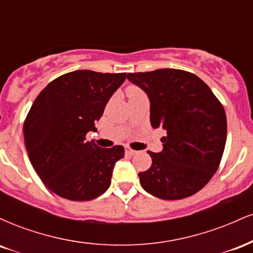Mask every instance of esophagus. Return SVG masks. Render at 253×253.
I'll return each instance as SVG.
<instances>
[{
    "mask_svg": "<svg viewBox=\"0 0 253 253\" xmlns=\"http://www.w3.org/2000/svg\"><path fill=\"white\" fill-rule=\"evenodd\" d=\"M126 152L128 153V155L133 156V155H136V153H138V151H135V150H132V149H130V147L127 146V147H126Z\"/></svg>",
    "mask_w": 253,
    "mask_h": 253,
    "instance_id": "obj_1",
    "label": "esophagus"
}]
</instances>
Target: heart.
I'll return each instance as SVG.
<instances>
[{
	"label": "heart",
	"instance_id": "heart-1",
	"mask_svg": "<svg viewBox=\"0 0 253 253\" xmlns=\"http://www.w3.org/2000/svg\"><path fill=\"white\" fill-rule=\"evenodd\" d=\"M140 90H139L138 88H134V86H130V88H128V90H127V95L129 96H133V95H136V94H140Z\"/></svg>",
	"mask_w": 253,
	"mask_h": 253
}]
</instances>
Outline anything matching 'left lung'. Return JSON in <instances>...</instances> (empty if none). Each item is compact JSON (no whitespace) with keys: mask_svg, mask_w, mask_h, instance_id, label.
I'll return each instance as SVG.
<instances>
[{"mask_svg":"<svg viewBox=\"0 0 253 253\" xmlns=\"http://www.w3.org/2000/svg\"><path fill=\"white\" fill-rule=\"evenodd\" d=\"M150 98V121L163 128V150L149 151L152 165L139 172L141 187L162 200H181L202 189L225 150V109L201 78L177 69L127 75Z\"/></svg>","mask_w":253,"mask_h":253,"instance_id":"left-lung-1","label":"left lung"}]
</instances>
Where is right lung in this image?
Masks as SVG:
<instances>
[{
    "instance_id": "obj_1",
    "label": "right lung",
    "mask_w": 253,
    "mask_h": 253,
    "mask_svg": "<svg viewBox=\"0 0 253 253\" xmlns=\"http://www.w3.org/2000/svg\"><path fill=\"white\" fill-rule=\"evenodd\" d=\"M127 74L77 70L56 78L32 104L24 124L26 150L43 184L71 201H90L109 188L121 145L102 149L89 130Z\"/></svg>"
}]
</instances>
